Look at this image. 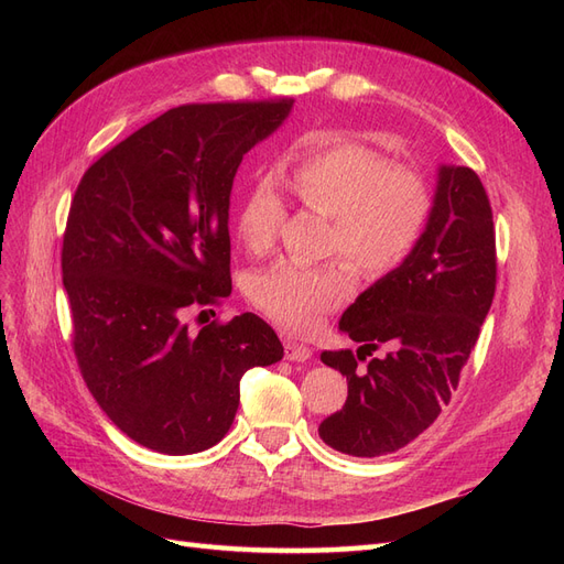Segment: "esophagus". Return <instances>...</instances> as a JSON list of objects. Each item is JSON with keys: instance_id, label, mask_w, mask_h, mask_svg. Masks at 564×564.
Listing matches in <instances>:
<instances>
[{"instance_id": "obj_1", "label": "esophagus", "mask_w": 564, "mask_h": 564, "mask_svg": "<svg viewBox=\"0 0 564 564\" xmlns=\"http://www.w3.org/2000/svg\"><path fill=\"white\" fill-rule=\"evenodd\" d=\"M313 350L303 344H296V340H284V357L289 362H305L311 360Z\"/></svg>"}]
</instances>
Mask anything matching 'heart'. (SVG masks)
<instances>
[{
    "label": "heart",
    "instance_id": "b5f03b06",
    "mask_svg": "<svg viewBox=\"0 0 564 564\" xmlns=\"http://www.w3.org/2000/svg\"><path fill=\"white\" fill-rule=\"evenodd\" d=\"M282 181L303 204L332 216L327 249L344 253L365 278L400 268L431 218V193L412 169L392 166L377 150L350 141L303 148L289 160ZM284 199L272 181H259L237 212L245 247L263 256L275 247ZM352 294L350 270L340 261L317 265L280 261L249 280V299L270 322L292 334H313L324 315Z\"/></svg>",
    "mask_w": 564,
    "mask_h": 564
}]
</instances>
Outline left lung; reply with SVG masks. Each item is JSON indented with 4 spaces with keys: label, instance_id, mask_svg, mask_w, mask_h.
Returning a JSON list of instances; mask_svg holds the SVG:
<instances>
[{
    "label": "left lung",
    "instance_id": "8db88e82",
    "mask_svg": "<svg viewBox=\"0 0 564 564\" xmlns=\"http://www.w3.org/2000/svg\"><path fill=\"white\" fill-rule=\"evenodd\" d=\"M494 292L497 237L485 185L468 166H440L421 242L338 322L360 348L319 355L348 379V400L319 423V437L336 452L373 458L431 429L458 386ZM379 347L387 355L371 358Z\"/></svg>",
    "mask_w": 564,
    "mask_h": 564
}]
</instances>
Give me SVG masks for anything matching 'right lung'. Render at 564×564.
<instances>
[{
    "instance_id": "obj_1",
    "label": "right lung",
    "mask_w": 564,
    "mask_h": 564,
    "mask_svg": "<svg viewBox=\"0 0 564 564\" xmlns=\"http://www.w3.org/2000/svg\"><path fill=\"white\" fill-rule=\"evenodd\" d=\"M292 106L280 98L172 108L108 150L77 185L61 251L75 357L98 406L148 449L214 447L235 421L245 371L282 360L278 334L259 315L197 334L185 315L230 296L232 178Z\"/></svg>"
}]
</instances>
